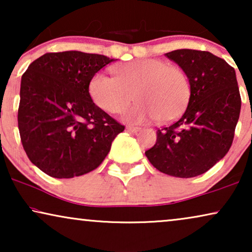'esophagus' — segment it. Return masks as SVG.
I'll return each mask as SVG.
<instances>
[{
  "label": "esophagus",
  "instance_id": "34e87169",
  "mask_svg": "<svg viewBox=\"0 0 252 252\" xmlns=\"http://www.w3.org/2000/svg\"><path fill=\"white\" fill-rule=\"evenodd\" d=\"M126 129L128 130V132H132V133H136L140 130V127H135V126H126Z\"/></svg>",
  "mask_w": 252,
  "mask_h": 252
}]
</instances>
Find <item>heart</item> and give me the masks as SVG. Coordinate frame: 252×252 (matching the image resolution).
I'll return each instance as SVG.
<instances>
[{"instance_id":"1","label":"heart","mask_w":252,"mask_h":252,"mask_svg":"<svg viewBox=\"0 0 252 252\" xmlns=\"http://www.w3.org/2000/svg\"><path fill=\"white\" fill-rule=\"evenodd\" d=\"M116 78L98 73L89 84V94L103 111L122 113L134 96L135 105L126 112L129 123L155 119L167 124L178 119L187 108L191 84L187 72L161 60H137L113 68Z\"/></svg>"}]
</instances>
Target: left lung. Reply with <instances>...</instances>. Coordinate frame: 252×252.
<instances>
[{
    "instance_id": "left-lung-1",
    "label": "left lung",
    "mask_w": 252,
    "mask_h": 252,
    "mask_svg": "<svg viewBox=\"0 0 252 252\" xmlns=\"http://www.w3.org/2000/svg\"><path fill=\"white\" fill-rule=\"evenodd\" d=\"M165 56L187 72L191 95L184 115L157 129L146 156L165 174L197 177L225 157L233 143L241 111L235 70L209 51L179 49Z\"/></svg>"
}]
</instances>
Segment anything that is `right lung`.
Listing matches in <instances>:
<instances>
[{
	"label": "right lung",
	"mask_w": 252,
	"mask_h": 252,
	"mask_svg": "<svg viewBox=\"0 0 252 252\" xmlns=\"http://www.w3.org/2000/svg\"><path fill=\"white\" fill-rule=\"evenodd\" d=\"M115 60L81 51L47 53L22 77L18 128L32 163L57 179L95 170L125 129L89 95L97 72Z\"/></svg>",
	"instance_id": "1"
}]
</instances>
